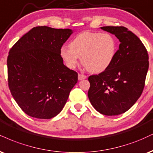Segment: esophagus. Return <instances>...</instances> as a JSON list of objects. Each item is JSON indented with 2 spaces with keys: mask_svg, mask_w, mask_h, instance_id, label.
Wrapping results in <instances>:
<instances>
[{
  "mask_svg": "<svg viewBox=\"0 0 153 153\" xmlns=\"http://www.w3.org/2000/svg\"><path fill=\"white\" fill-rule=\"evenodd\" d=\"M87 78V76L86 75H85L83 74H79L78 75V80H83V79H85Z\"/></svg>",
  "mask_w": 153,
  "mask_h": 153,
  "instance_id": "obj_1",
  "label": "esophagus"
}]
</instances>
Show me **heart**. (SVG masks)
I'll return each instance as SVG.
<instances>
[{
    "label": "heart",
    "instance_id": "1",
    "mask_svg": "<svg viewBox=\"0 0 153 153\" xmlns=\"http://www.w3.org/2000/svg\"><path fill=\"white\" fill-rule=\"evenodd\" d=\"M115 53V38L106 33L83 32L72 40L70 48L63 46L60 50L61 58L69 68H75L81 58L84 67L94 73L105 71L113 62Z\"/></svg>",
    "mask_w": 153,
    "mask_h": 153
}]
</instances>
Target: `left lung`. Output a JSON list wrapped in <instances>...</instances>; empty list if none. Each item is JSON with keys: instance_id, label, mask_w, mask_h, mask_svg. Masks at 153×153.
Instances as JSON below:
<instances>
[{"instance_id": "left-lung-1", "label": "left lung", "mask_w": 153, "mask_h": 153, "mask_svg": "<svg viewBox=\"0 0 153 153\" xmlns=\"http://www.w3.org/2000/svg\"><path fill=\"white\" fill-rule=\"evenodd\" d=\"M101 29L115 35L120 42L110 65L88 78V95L92 105L105 115H117L130 109L144 89L149 68L148 54L137 36L123 26Z\"/></svg>"}]
</instances>
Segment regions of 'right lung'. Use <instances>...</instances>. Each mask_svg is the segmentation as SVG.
Listing matches in <instances>:
<instances>
[{
  "mask_svg": "<svg viewBox=\"0 0 153 153\" xmlns=\"http://www.w3.org/2000/svg\"><path fill=\"white\" fill-rule=\"evenodd\" d=\"M73 30L32 28L16 42L7 59L8 87L29 116L51 119L61 112L78 73L63 64L60 49Z\"/></svg>",
  "mask_w": 153,
  "mask_h": 153,
  "instance_id": "1",
  "label": "right lung"
}]
</instances>
